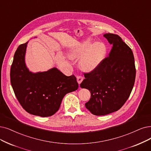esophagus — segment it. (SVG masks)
Here are the masks:
<instances>
[{"label": "esophagus", "instance_id": "obj_1", "mask_svg": "<svg viewBox=\"0 0 151 151\" xmlns=\"http://www.w3.org/2000/svg\"><path fill=\"white\" fill-rule=\"evenodd\" d=\"M83 77L82 76H78L77 77V81L78 83H79V87H80V84H81V83L83 81Z\"/></svg>", "mask_w": 151, "mask_h": 151}]
</instances>
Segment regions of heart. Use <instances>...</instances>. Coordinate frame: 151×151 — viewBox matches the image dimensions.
I'll use <instances>...</instances> for the list:
<instances>
[{
  "instance_id": "1",
  "label": "heart",
  "mask_w": 151,
  "mask_h": 151,
  "mask_svg": "<svg viewBox=\"0 0 151 151\" xmlns=\"http://www.w3.org/2000/svg\"><path fill=\"white\" fill-rule=\"evenodd\" d=\"M107 52L106 46L100 42L93 43L92 39L87 38L78 42L70 53L72 59L79 58V67L86 72H91L99 67Z\"/></svg>"
}]
</instances>
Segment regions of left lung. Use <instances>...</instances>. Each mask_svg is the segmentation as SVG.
I'll return each instance as SVG.
<instances>
[{"mask_svg":"<svg viewBox=\"0 0 151 151\" xmlns=\"http://www.w3.org/2000/svg\"><path fill=\"white\" fill-rule=\"evenodd\" d=\"M104 37L113 45L109 56L95 70L84 74L86 79L80 85L91 93L86 107L97 116L110 114L122 107L131 94L136 77L131 48L117 35L106 33Z\"/></svg>","mask_w":151,"mask_h":151,"instance_id":"1","label":"left lung"}]
</instances>
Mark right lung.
I'll return each instance as SVG.
<instances>
[{
  "mask_svg": "<svg viewBox=\"0 0 151 151\" xmlns=\"http://www.w3.org/2000/svg\"><path fill=\"white\" fill-rule=\"evenodd\" d=\"M28 42L16 50L10 69V82L17 100L29 114L41 117L53 115L64 96L76 90V77L66 76L56 68L33 73L27 68L25 57Z\"/></svg>",
  "mask_w": 151,
  "mask_h": 151,
  "instance_id": "right-lung-1",
  "label": "right lung"
}]
</instances>
